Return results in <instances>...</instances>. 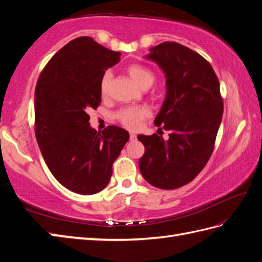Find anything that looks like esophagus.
I'll use <instances>...</instances> for the list:
<instances>
[{
  "instance_id": "1",
  "label": "esophagus",
  "mask_w": 262,
  "mask_h": 262,
  "mask_svg": "<svg viewBox=\"0 0 262 262\" xmlns=\"http://www.w3.org/2000/svg\"><path fill=\"white\" fill-rule=\"evenodd\" d=\"M129 137H130V140L132 141H134V140H136V134H134V133H130V134H129Z\"/></svg>"
}]
</instances>
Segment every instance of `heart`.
<instances>
[{
  "instance_id": "heart-1",
  "label": "heart",
  "mask_w": 262,
  "mask_h": 262,
  "mask_svg": "<svg viewBox=\"0 0 262 262\" xmlns=\"http://www.w3.org/2000/svg\"><path fill=\"white\" fill-rule=\"evenodd\" d=\"M127 74L130 79L136 83L137 86L141 89H147L151 86L155 81V73L142 64H130L126 69ZM111 81H113V74L111 72H104L101 80H100V92L101 96L107 98L111 90ZM151 116V110L145 105H129L124 107L117 111L115 117L121 125H124L128 129L135 130L140 128L143 120Z\"/></svg>"
}]
</instances>
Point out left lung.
Segmentation results:
<instances>
[{
  "label": "left lung",
  "instance_id": "left-lung-1",
  "mask_svg": "<svg viewBox=\"0 0 262 262\" xmlns=\"http://www.w3.org/2000/svg\"><path fill=\"white\" fill-rule=\"evenodd\" d=\"M147 58L166 76V97L154 124L170 134L168 141L157 134L138 135L145 147L138 165L148 183L172 190L192 181L207 164L223 116V98L211 65L192 49L165 41L151 48Z\"/></svg>",
  "mask_w": 262,
  "mask_h": 262
}]
</instances>
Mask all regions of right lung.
I'll use <instances>...</instances> for the list:
<instances>
[{"mask_svg": "<svg viewBox=\"0 0 262 262\" xmlns=\"http://www.w3.org/2000/svg\"><path fill=\"white\" fill-rule=\"evenodd\" d=\"M120 53L91 37L60 48L41 71L35 91V133L43 160L71 191L93 194L110 181L113 164L129 140L128 132L90 127L88 111L101 103L100 80L120 60Z\"/></svg>", "mask_w": 262, "mask_h": 262, "instance_id": "1", "label": "right lung"}]
</instances>
